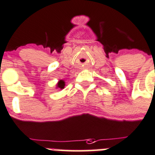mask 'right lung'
<instances>
[{"label":"right lung","instance_id":"1","mask_svg":"<svg viewBox=\"0 0 155 155\" xmlns=\"http://www.w3.org/2000/svg\"><path fill=\"white\" fill-rule=\"evenodd\" d=\"M57 86H58V88H60L61 89H63V88H64V86H65V82H64V80H60L59 82H58Z\"/></svg>","mask_w":155,"mask_h":155}]
</instances>
